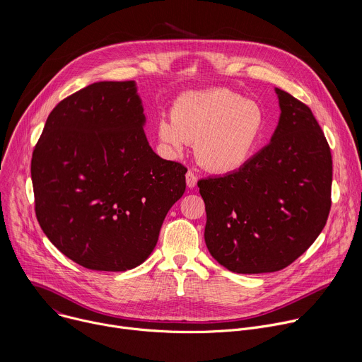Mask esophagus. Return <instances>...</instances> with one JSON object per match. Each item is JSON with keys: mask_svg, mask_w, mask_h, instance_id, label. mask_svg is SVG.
Wrapping results in <instances>:
<instances>
[{"mask_svg": "<svg viewBox=\"0 0 362 362\" xmlns=\"http://www.w3.org/2000/svg\"><path fill=\"white\" fill-rule=\"evenodd\" d=\"M196 183H197V177H196V175L193 173V172H187L186 173V185H187V187H190V189H193L194 186H196Z\"/></svg>", "mask_w": 362, "mask_h": 362, "instance_id": "esophagus-1", "label": "esophagus"}]
</instances>
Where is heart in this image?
I'll return each instance as SVG.
<instances>
[{"label": "heart", "mask_w": 362, "mask_h": 362, "mask_svg": "<svg viewBox=\"0 0 362 362\" xmlns=\"http://www.w3.org/2000/svg\"><path fill=\"white\" fill-rule=\"evenodd\" d=\"M156 127L170 153L180 154L189 143H196L194 156L204 170L229 175L253 156L264 132V115L256 103L229 88H211L179 97L173 115L162 116Z\"/></svg>", "instance_id": "obj_1"}]
</instances>
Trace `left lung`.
<instances>
[{"instance_id": "left-lung-1", "label": "left lung", "mask_w": 362, "mask_h": 362, "mask_svg": "<svg viewBox=\"0 0 362 362\" xmlns=\"http://www.w3.org/2000/svg\"><path fill=\"white\" fill-rule=\"evenodd\" d=\"M281 116L271 143L238 172L197 182L204 242L236 274L276 272L311 246L331 209L332 158L311 109L275 88Z\"/></svg>"}]
</instances>
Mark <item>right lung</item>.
I'll return each mask as SVG.
<instances>
[{
    "mask_svg": "<svg viewBox=\"0 0 362 362\" xmlns=\"http://www.w3.org/2000/svg\"><path fill=\"white\" fill-rule=\"evenodd\" d=\"M134 81L93 83L49 113L34 147L37 221L62 253L93 269L143 264L187 169L151 150Z\"/></svg>",
    "mask_w": 362,
    "mask_h": 362,
    "instance_id": "add662e5",
    "label": "right lung"
}]
</instances>
